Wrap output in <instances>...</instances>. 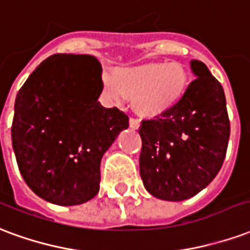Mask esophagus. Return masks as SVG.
Returning <instances> with one entry per match:
<instances>
[{"label": "esophagus", "mask_w": 250, "mask_h": 250, "mask_svg": "<svg viewBox=\"0 0 250 250\" xmlns=\"http://www.w3.org/2000/svg\"><path fill=\"white\" fill-rule=\"evenodd\" d=\"M129 126L132 127V129H138L140 127V121L136 120V118H130L129 120Z\"/></svg>", "instance_id": "34e87169"}]
</instances>
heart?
<instances>
[{"mask_svg":"<svg viewBox=\"0 0 250 250\" xmlns=\"http://www.w3.org/2000/svg\"><path fill=\"white\" fill-rule=\"evenodd\" d=\"M189 74L180 62H149L117 67L103 77V89L113 103L132 98L134 112L145 118L163 116L183 100Z\"/></svg>","mask_w":250,"mask_h":250,"instance_id":"1","label":"heart"}]
</instances>
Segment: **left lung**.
<instances>
[{"instance_id": "obj_1", "label": "left lung", "mask_w": 250, "mask_h": 250, "mask_svg": "<svg viewBox=\"0 0 250 250\" xmlns=\"http://www.w3.org/2000/svg\"><path fill=\"white\" fill-rule=\"evenodd\" d=\"M196 80L177 106L140 126V174L154 197L184 201L207 188L224 163L230 124L221 83L207 65L190 61Z\"/></svg>"}]
</instances>
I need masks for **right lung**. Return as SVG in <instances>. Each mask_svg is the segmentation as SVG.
<instances>
[{"instance_id":"1","label":"right lung","mask_w":250,"mask_h":250,"mask_svg":"<svg viewBox=\"0 0 250 250\" xmlns=\"http://www.w3.org/2000/svg\"><path fill=\"white\" fill-rule=\"evenodd\" d=\"M103 67L87 54H54L16 97L12 144L25 183L45 201L72 207L100 190V164L129 118L97 100Z\"/></svg>"}]
</instances>
